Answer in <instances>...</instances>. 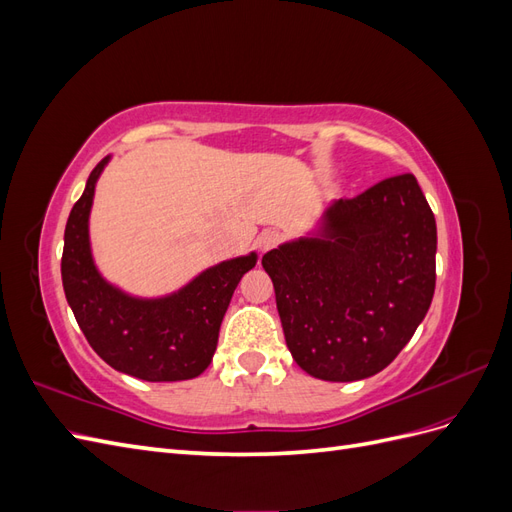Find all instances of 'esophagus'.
Segmentation results:
<instances>
[{"mask_svg":"<svg viewBox=\"0 0 512 512\" xmlns=\"http://www.w3.org/2000/svg\"><path fill=\"white\" fill-rule=\"evenodd\" d=\"M280 241H282V235L277 230H262L256 239V247L260 254H265V252L273 250V247L280 245Z\"/></svg>","mask_w":512,"mask_h":512,"instance_id":"34e87169","label":"esophagus"}]
</instances>
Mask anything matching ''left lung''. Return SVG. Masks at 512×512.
I'll list each match as a JSON object with an SVG mask.
<instances>
[{"label":"left lung","mask_w":512,"mask_h":512,"mask_svg":"<svg viewBox=\"0 0 512 512\" xmlns=\"http://www.w3.org/2000/svg\"><path fill=\"white\" fill-rule=\"evenodd\" d=\"M436 218L410 173L327 211L322 239L262 256L286 346L309 376L352 382L404 350L436 290Z\"/></svg>","instance_id":"8db88e82"}]
</instances>
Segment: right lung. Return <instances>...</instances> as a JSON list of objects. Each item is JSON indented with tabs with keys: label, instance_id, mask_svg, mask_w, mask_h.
I'll return each instance as SVG.
<instances>
[{
	"label": "right lung",
	"instance_id": "1",
	"mask_svg": "<svg viewBox=\"0 0 512 512\" xmlns=\"http://www.w3.org/2000/svg\"><path fill=\"white\" fill-rule=\"evenodd\" d=\"M106 160L91 170L66 224L61 256L66 299L89 346L113 369L147 382L196 378L213 359L232 292L256 265V254L211 267L166 299H132L106 284L91 260L87 230Z\"/></svg>",
	"mask_w": 512,
	"mask_h": 512
}]
</instances>
